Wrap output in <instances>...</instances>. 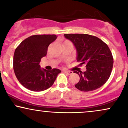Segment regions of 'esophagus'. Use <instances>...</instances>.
Segmentation results:
<instances>
[{
    "label": "esophagus",
    "mask_w": 128,
    "mask_h": 128,
    "mask_svg": "<svg viewBox=\"0 0 128 128\" xmlns=\"http://www.w3.org/2000/svg\"><path fill=\"white\" fill-rule=\"evenodd\" d=\"M63 72H64L65 73H67V74H72L73 73V72H71V71H66V70H63Z\"/></svg>",
    "instance_id": "obj_1"
}]
</instances>
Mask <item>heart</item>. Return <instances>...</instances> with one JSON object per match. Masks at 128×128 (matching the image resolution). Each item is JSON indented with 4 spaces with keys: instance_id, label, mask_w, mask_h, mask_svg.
<instances>
[{
    "instance_id": "obj_1",
    "label": "heart",
    "mask_w": 128,
    "mask_h": 128,
    "mask_svg": "<svg viewBox=\"0 0 128 128\" xmlns=\"http://www.w3.org/2000/svg\"><path fill=\"white\" fill-rule=\"evenodd\" d=\"M71 44V43H70V42H68V41H65V42H63L62 44Z\"/></svg>"
}]
</instances>
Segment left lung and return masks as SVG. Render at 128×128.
<instances>
[{
	"instance_id": "obj_1",
	"label": "left lung",
	"mask_w": 128,
	"mask_h": 128,
	"mask_svg": "<svg viewBox=\"0 0 128 128\" xmlns=\"http://www.w3.org/2000/svg\"><path fill=\"white\" fill-rule=\"evenodd\" d=\"M76 50V60L80 65L86 64V70L74 71L80 80L74 86L82 92H91L101 87L109 79L113 66V58L106 44L96 36L82 34H64Z\"/></svg>"
}]
</instances>
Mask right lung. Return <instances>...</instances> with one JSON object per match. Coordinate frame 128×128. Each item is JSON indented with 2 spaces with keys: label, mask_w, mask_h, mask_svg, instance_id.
Returning a JSON list of instances; mask_svg holds the SVG:
<instances>
[{
  "label": "right lung",
  "mask_w": 128,
  "mask_h": 128,
  "mask_svg": "<svg viewBox=\"0 0 128 128\" xmlns=\"http://www.w3.org/2000/svg\"><path fill=\"white\" fill-rule=\"evenodd\" d=\"M56 35H35L23 40L16 48L13 67L20 83L33 92H42L54 84L61 71L41 68V59L46 55L48 46L56 39Z\"/></svg>",
  "instance_id": "1"
}]
</instances>
